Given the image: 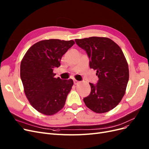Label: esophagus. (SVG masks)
<instances>
[{"mask_svg":"<svg viewBox=\"0 0 149 149\" xmlns=\"http://www.w3.org/2000/svg\"><path fill=\"white\" fill-rule=\"evenodd\" d=\"M80 83V82L79 81L76 80H74V84L75 85H78V84H79Z\"/></svg>","mask_w":149,"mask_h":149,"instance_id":"obj_1","label":"esophagus"}]
</instances>
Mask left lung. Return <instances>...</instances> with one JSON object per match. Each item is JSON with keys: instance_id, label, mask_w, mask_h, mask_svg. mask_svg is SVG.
Instances as JSON below:
<instances>
[{"instance_id": "8db88e82", "label": "left lung", "mask_w": 149, "mask_h": 149, "mask_svg": "<svg viewBox=\"0 0 149 149\" xmlns=\"http://www.w3.org/2000/svg\"><path fill=\"white\" fill-rule=\"evenodd\" d=\"M86 52L90 68L96 70L99 80L90 83L91 93L84 101L96 113H105L116 107L125 95L129 80L128 65L122 49L107 37H91L75 40Z\"/></svg>"}]
</instances>
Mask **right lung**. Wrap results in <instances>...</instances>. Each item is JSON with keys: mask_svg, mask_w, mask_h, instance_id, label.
<instances>
[{"mask_svg": "<svg viewBox=\"0 0 149 149\" xmlns=\"http://www.w3.org/2000/svg\"><path fill=\"white\" fill-rule=\"evenodd\" d=\"M74 43L72 40H41L30 47L22 59L20 76L24 91L38 112L52 115L63 108L74 82L55 78L53 71Z\"/></svg>", "mask_w": 149, "mask_h": 149, "instance_id": "add662e5", "label": "right lung"}]
</instances>
